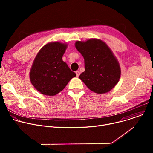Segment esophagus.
<instances>
[{"instance_id":"1","label":"esophagus","mask_w":153,"mask_h":153,"mask_svg":"<svg viewBox=\"0 0 153 153\" xmlns=\"http://www.w3.org/2000/svg\"><path fill=\"white\" fill-rule=\"evenodd\" d=\"M76 76L79 77L80 75V72L79 71H76Z\"/></svg>"}]
</instances>
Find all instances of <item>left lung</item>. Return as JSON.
I'll return each instance as SVG.
<instances>
[{
    "label": "left lung",
    "instance_id": "1",
    "mask_svg": "<svg viewBox=\"0 0 153 153\" xmlns=\"http://www.w3.org/2000/svg\"><path fill=\"white\" fill-rule=\"evenodd\" d=\"M75 47L85 61V71L79 79L96 93L103 94L112 90L120 79L121 71L110 48L97 39L77 41Z\"/></svg>",
    "mask_w": 153,
    "mask_h": 153
}]
</instances>
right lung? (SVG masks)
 I'll list each match as a JSON object with an SVG mask.
<instances>
[{
    "label": "right lung",
    "mask_w": 153,
    "mask_h": 153,
    "mask_svg": "<svg viewBox=\"0 0 153 153\" xmlns=\"http://www.w3.org/2000/svg\"><path fill=\"white\" fill-rule=\"evenodd\" d=\"M67 48L66 43L50 42L43 46L36 56L30 78L32 85L41 94L56 95L76 76L62 60Z\"/></svg>",
    "instance_id": "add662e5"
}]
</instances>
